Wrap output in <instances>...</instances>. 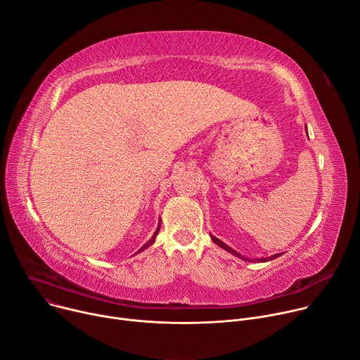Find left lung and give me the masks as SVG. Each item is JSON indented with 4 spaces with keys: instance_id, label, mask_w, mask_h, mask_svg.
Wrapping results in <instances>:
<instances>
[{
    "instance_id": "obj_1",
    "label": "left lung",
    "mask_w": 360,
    "mask_h": 360,
    "mask_svg": "<svg viewBox=\"0 0 360 360\" xmlns=\"http://www.w3.org/2000/svg\"><path fill=\"white\" fill-rule=\"evenodd\" d=\"M212 240H213L219 248L227 250L229 253H231V255H234V256H237V257H240V259H243V260H248V262H255V260H256V262H269V260H273V259H276V257H278V256H282V253H277V255H273V256H270V257H262V259H255V260H252V259H249V257L242 256L240 253H237L236 250H233L231 248H229L226 243H223L221 240H219V238L214 237V236H212Z\"/></svg>"
}]
</instances>
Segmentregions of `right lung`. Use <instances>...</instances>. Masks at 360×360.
Segmentation results:
<instances>
[{
    "instance_id": "obj_1",
    "label": "right lung",
    "mask_w": 360,
    "mask_h": 360,
    "mask_svg": "<svg viewBox=\"0 0 360 360\" xmlns=\"http://www.w3.org/2000/svg\"><path fill=\"white\" fill-rule=\"evenodd\" d=\"M158 230H160V223H158V226H157V229H155V231H154V234H153V236H151V238H150V240H148V242H147V243H146V245H144V246H143V248H141V249H140V250H139V252H137V253H140V252H143V250H146V249H147V248H148V246H151V245H153V243H154V240H155V236H157V233H158Z\"/></svg>"
}]
</instances>
